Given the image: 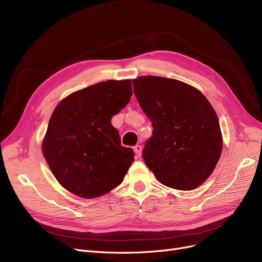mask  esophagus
<instances>
[{
  "mask_svg": "<svg viewBox=\"0 0 262 262\" xmlns=\"http://www.w3.org/2000/svg\"><path fill=\"white\" fill-rule=\"evenodd\" d=\"M141 151H142V146L140 144H137V145L134 146V152L136 153V155H137V156L141 155Z\"/></svg>",
  "mask_w": 262,
  "mask_h": 262,
  "instance_id": "esophagus-1",
  "label": "esophagus"
}]
</instances>
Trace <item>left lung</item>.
<instances>
[{"instance_id":"obj_1","label":"left lung","mask_w":262,"mask_h":262,"mask_svg":"<svg viewBox=\"0 0 262 262\" xmlns=\"http://www.w3.org/2000/svg\"><path fill=\"white\" fill-rule=\"evenodd\" d=\"M133 85L153 126L142 151L145 165L166 186L198 187L211 176L222 153L213 107L197 89L176 79L142 76L134 79Z\"/></svg>"}]
</instances>
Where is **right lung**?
Instances as JSON below:
<instances>
[{
	"mask_svg": "<svg viewBox=\"0 0 262 262\" xmlns=\"http://www.w3.org/2000/svg\"><path fill=\"white\" fill-rule=\"evenodd\" d=\"M130 80H107L67 96L56 106L42 153L59 183L82 198H95L122 183L135 153L121 145L112 117L132 96Z\"/></svg>",
	"mask_w": 262,
	"mask_h": 262,
	"instance_id": "obj_1",
	"label": "right lung"
}]
</instances>
